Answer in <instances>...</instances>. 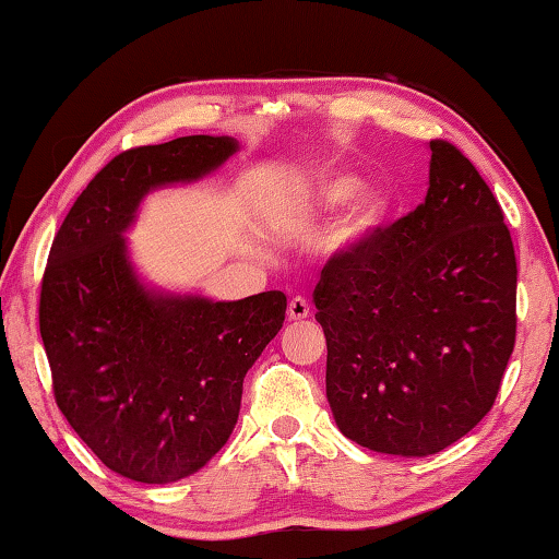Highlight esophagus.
Masks as SVG:
<instances>
[{"label": "esophagus", "mask_w": 559, "mask_h": 559, "mask_svg": "<svg viewBox=\"0 0 559 559\" xmlns=\"http://www.w3.org/2000/svg\"><path fill=\"white\" fill-rule=\"evenodd\" d=\"M310 316V306L302 296H296L288 302V318L290 320H306Z\"/></svg>", "instance_id": "esophagus-1"}]
</instances>
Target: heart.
<instances>
[{
  "label": "heart",
  "instance_id": "obj_1",
  "mask_svg": "<svg viewBox=\"0 0 559 559\" xmlns=\"http://www.w3.org/2000/svg\"><path fill=\"white\" fill-rule=\"evenodd\" d=\"M296 210L300 214H323L343 204V212L323 234L328 257H347L380 229L390 214V197L374 182H357L353 175L318 169L302 177L296 187Z\"/></svg>",
  "mask_w": 559,
  "mask_h": 559
}]
</instances>
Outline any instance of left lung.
<instances>
[{
  "label": "left lung",
  "instance_id": "obj_1",
  "mask_svg": "<svg viewBox=\"0 0 559 559\" xmlns=\"http://www.w3.org/2000/svg\"><path fill=\"white\" fill-rule=\"evenodd\" d=\"M424 204L333 257L313 293L337 429L429 456L490 412L515 345L518 266L503 210L471 159L429 143Z\"/></svg>",
  "mask_w": 559,
  "mask_h": 559
}]
</instances>
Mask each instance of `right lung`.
<instances>
[{
  "label": "right lung",
  "instance_id": "obj_1",
  "mask_svg": "<svg viewBox=\"0 0 559 559\" xmlns=\"http://www.w3.org/2000/svg\"><path fill=\"white\" fill-rule=\"evenodd\" d=\"M239 153L226 135L126 150L71 206L41 281L39 328L59 409L106 463L138 484L192 476L229 441L243 377L286 320V296L241 300L163 290L140 278L126 231L150 192L197 182Z\"/></svg>",
  "mask_w": 559,
  "mask_h": 559
}]
</instances>
